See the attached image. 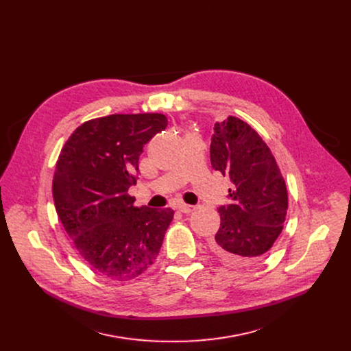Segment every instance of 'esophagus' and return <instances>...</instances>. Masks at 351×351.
Segmentation results:
<instances>
[{
  "instance_id": "34e87169",
  "label": "esophagus",
  "mask_w": 351,
  "mask_h": 351,
  "mask_svg": "<svg viewBox=\"0 0 351 351\" xmlns=\"http://www.w3.org/2000/svg\"><path fill=\"white\" fill-rule=\"evenodd\" d=\"M178 210H179L180 213L189 214V213H192V211L195 210V206H190V204H184V203H182V204H179V206H178Z\"/></svg>"
}]
</instances>
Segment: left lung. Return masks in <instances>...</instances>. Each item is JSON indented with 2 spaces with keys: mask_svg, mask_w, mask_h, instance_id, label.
<instances>
[{
  "mask_svg": "<svg viewBox=\"0 0 351 351\" xmlns=\"http://www.w3.org/2000/svg\"><path fill=\"white\" fill-rule=\"evenodd\" d=\"M210 161L232 182L230 203L218 207L221 224L211 249L231 263H254L281 234L289 207L278 165L262 137L234 116L214 124Z\"/></svg>",
  "mask_w": 351,
  "mask_h": 351,
  "instance_id": "8db88e82",
  "label": "left lung"
}]
</instances>
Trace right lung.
<instances>
[{"mask_svg": "<svg viewBox=\"0 0 351 351\" xmlns=\"http://www.w3.org/2000/svg\"><path fill=\"white\" fill-rule=\"evenodd\" d=\"M159 113L110 114L81 124L62 147L53 178L57 215L75 249L98 274L125 281L156 259L172 208L134 207L144 145L165 130Z\"/></svg>", "mask_w": 351, "mask_h": 351, "instance_id": "right-lung-1", "label": "right lung"}]
</instances>
